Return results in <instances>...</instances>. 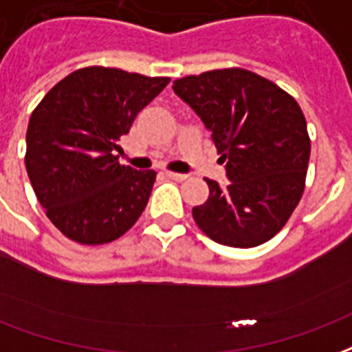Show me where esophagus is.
<instances>
[{
	"mask_svg": "<svg viewBox=\"0 0 352 352\" xmlns=\"http://www.w3.org/2000/svg\"><path fill=\"white\" fill-rule=\"evenodd\" d=\"M166 175H168L169 179H173V181H186V179H188L186 173H175V171H168Z\"/></svg>",
	"mask_w": 352,
	"mask_h": 352,
	"instance_id": "esophagus-1",
	"label": "esophagus"
}]
</instances>
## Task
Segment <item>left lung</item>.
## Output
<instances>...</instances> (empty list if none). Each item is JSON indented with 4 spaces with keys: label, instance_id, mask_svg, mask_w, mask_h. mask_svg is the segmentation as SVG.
Returning a JSON list of instances; mask_svg holds the SVG:
<instances>
[{
    "label": "left lung",
    "instance_id": "8db88e82",
    "mask_svg": "<svg viewBox=\"0 0 352 352\" xmlns=\"http://www.w3.org/2000/svg\"><path fill=\"white\" fill-rule=\"evenodd\" d=\"M226 164L231 183L209 184L192 209L205 235L233 248H254L287 223L306 186L308 126L300 106L274 82L246 69H218L173 82Z\"/></svg>",
    "mask_w": 352,
    "mask_h": 352
}]
</instances>
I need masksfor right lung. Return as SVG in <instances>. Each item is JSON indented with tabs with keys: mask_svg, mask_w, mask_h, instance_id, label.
I'll return each instance as SVG.
<instances>
[{
	"mask_svg": "<svg viewBox=\"0 0 352 352\" xmlns=\"http://www.w3.org/2000/svg\"><path fill=\"white\" fill-rule=\"evenodd\" d=\"M168 83L85 67L56 83L33 110L25 169L46 216L70 241L106 244L142 216L156 173L119 164L117 142Z\"/></svg>",
	"mask_w": 352,
	"mask_h": 352,
	"instance_id": "add662e5",
	"label": "right lung"
}]
</instances>
